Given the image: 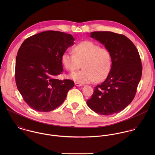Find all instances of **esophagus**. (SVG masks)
<instances>
[{
    "label": "esophagus",
    "instance_id": "1",
    "mask_svg": "<svg viewBox=\"0 0 155 155\" xmlns=\"http://www.w3.org/2000/svg\"><path fill=\"white\" fill-rule=\"evenodd\" d=\"M74 85L76 86V87H82L83 85L81 84H79V83H78V82H75L74 83Z\"/></svg>",
    "mask_w": 155,
    "mask_h": 155
}]
</instances>
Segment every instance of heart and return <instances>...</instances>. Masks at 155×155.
<instances>
[{
    "label": "heart",
    "instance_id": "heart-1",
    "mask_svg": "<svg viewBox=\"0 0 155 155\" xmlns=\"http://www.w3.org/2000/svg\"><path fill=\"white\" fill-rule=\"evenodd\" d=\"M74 54L64 52L61 56V62L68 71L80 68L82 70L70 74L69 78L80 84L94 81L101 82L109 73L111 67L110 52L101 48L92 41H83L74 46Z\"/></svg>",
    "mask_w": 155,
    "mask_h": 155
}]
</instances>
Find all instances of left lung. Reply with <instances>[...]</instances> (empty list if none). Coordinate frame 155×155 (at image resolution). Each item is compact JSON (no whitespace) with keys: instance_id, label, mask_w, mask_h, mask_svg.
<instances>
[{"instance_id":"left-lung-1","label":"left lung","mask_w":155,"mask_h":155,"mask_svg":"<svg viewBox=\"0 0 155 155\" xmlns=\"http://www.w3.org/2000/svg\"><path fill=\"white\" fill-rule=\"evenodd\" d=\"M90 36L110 52V71L105 81L96 86L87 103L100 114L111 115L125 109L135 97L142 74L138 51L125 36L111 31H94Z\"/></svg>"}]
</instances>
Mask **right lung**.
<instances>
[{
	"mask_svg": "<svg viewBox=\"0 0 155 155\" xmlns=\"http://www.w3.org/2000/svg\"><path fill=\"white\" fill-rule=\"evenodd\" d=\"M72 35L48 30L33 35L22 43L15 62V82L25 102L33 109L48 112L65 100L74 82L56 77L63 71L61 56L73 45Z\"/></svg>",
	"mask_w": 155,
	"mask_h": 155,
	"instance_id": "add662e5",
	"label": "right lung"
}]
</instances>
